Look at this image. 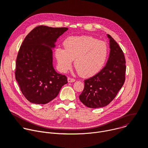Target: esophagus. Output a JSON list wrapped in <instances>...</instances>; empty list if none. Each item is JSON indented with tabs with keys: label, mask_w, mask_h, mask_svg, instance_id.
Wrapping results in <instances>:
<instances>
[{
	"label": "esophagus",
	"mask_w": 148,
	"mask_h": 148,
	"mask_svg": "<svg viewBox=\"0 0 148 148\" xmlns=\"http://www.w3.org/2000/svg\"><path fill=\"white\" fill-rule=\"evenodd\" d=\"M67 79H68V82H74V81H75V79L72 78H70V77H68Z\"/></svg>",
	"instance_id": "34e87169"
}]
</instances>
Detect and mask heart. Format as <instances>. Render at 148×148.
<instances>
[{
	"mask_svg": "<svg viewBox=\"0 0 148 148\" xmlns=\"http://www.w3.org/2000/svg\"><path fill=\"white\" fill-rule=\"evenodd\" d=\"M64 48H58L56 51L59 70L66 72L75 60V68L83 77H91L98 73L108 57L106 43L91 36L69 37L64 41Z\"/></svg>",
	"mask_w": 148,
	"mask_h": 148,
	"instance_id": "heart-1",
	"label": "heart"
}]
</instances>
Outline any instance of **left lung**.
Here are the masks:
<instances>
[{
    "label": "left lung",
    "mask_w": 148,
    "mask_h": 148,
    "mask_svg": "<svg viewBox=\"0 0 148 148\" xmlns=\"http://www.w3.org/2000/svg\"><path fill=\"white\" fill-rule=\"evenodd\" d=\"M110 38V53L105 66L94 76L84 80V88L79 95L81 102L91 108L108 105L116 96L125 80L124 54L115 40Z\"/></svg>",
    "instance_id": "8db88e82"
}]
</instances>
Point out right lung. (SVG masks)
<instances>
[{
  "label": "right lung",
  "instance_id": "right-lung-1",
  "mask_svg": "<svg viewBox=\"0 0 148 148\" xmlns=\"http://www.w3.org/2000/svg\"><path fill=\"white\" fill-rule=\"evenodd\" d=\"M68 29L37 26L21 45L16 58L15 78L21 91L30 102H49L68 82L66 75L55 71L52 51L57 39Z\"/></svg>",
  "mask_w": 148,
  "mask_h": 148
}]
</instances>
